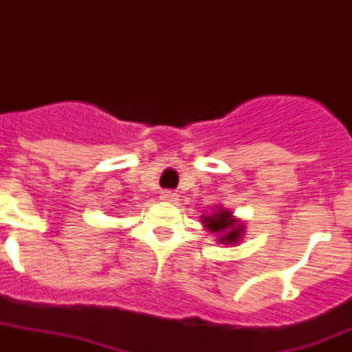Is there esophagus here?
<instances>
[{
	"label": "esophagus",
	"mask_w": 352,
	"mask_h": 352,
	"mask_svg": "<svg viewBox=\"0 0 352 352\" xmlns=\"http://www.w3.org/2000/svg\"><path fill=\"white\" fill-rule=\"evenodd\" d=\"M162 201H166V203H176V201H178V194H174L173 190H164L162 192Z\"/></svg>",
	"instance_id": "obj_1"
}]
</instances>
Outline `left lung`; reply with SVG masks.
<instances>
[{"mask_svg":"<svg viewBox=\"0 0 352 352\" xmlns=\"http://www.w3.org/2000/svg\"><path fill=\"white\" fill-rule=\"evenodd\" d=\"M234 220H231V211L219 210L217 213H213V217H204L203 223H206V227L210 231H223L229 232L227 236H223L220 241L222 243H236L239 238H241V232H243V227L234 226Z\"/></svg>","mask_w":352,"mask_h":352,"instance_id":"obj_1","label":"left lung"}]
</instances>
